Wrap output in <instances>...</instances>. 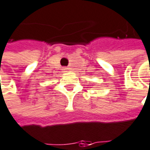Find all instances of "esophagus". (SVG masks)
Listing matches in <instances>:
<instances>
[{
	"label": "esophagus",
	"instance_id": "esophagus-1",
	"mask_svg": "<svg viewBox=\"0 0 150 150\" xmlns=\"http://www.w3.org/2000/svg\"><path fill=\"white\" fill-rule=\"evenodd\" d=\"M64 72H66V71H67L66 68H64Z\"/></svg>",
	"mask_w": 150,
	"mask_h": 150
}]
</instances>
